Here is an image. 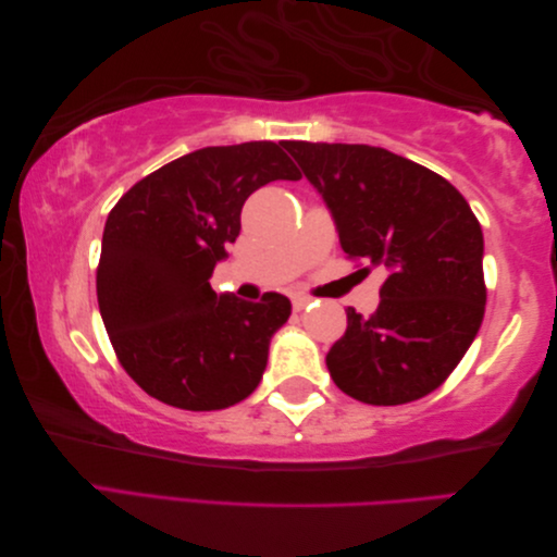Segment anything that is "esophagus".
<instances>
[{"instance_id": "1", "label": "esophagus", "mask_w": 557, "mask_h": 557, "mask_svg": "<svg viewBox=\"0 0 557 557\" xmlns=\"http://www.w3.org/2000/svg\"><path fill=\"white\" fill-rule=\"evenodd\" d=\"M309 306H311V299H309V297H294V299H292L294 313H301L304 309H309Z\"/></svg>"}]
</instances>
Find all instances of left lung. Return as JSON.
<instances>
[{
    "label": "left lung",
    "instance_id": "8db88e82",
    "mask_svg": "<svg viewBox=\"0 0 557 557\" xmlns=\"http://www.w3.org/2000/svg\"><path fill=\"white\" fill-rule=\"evenodd\" d=\"M335 220L342 251L387 270L377 311L347 309L327 351L335 385L393 407L433 393L474 342L483 311V232L441 174L385 148L287 140Z\"/></svg>",
    "mask_w": 557,
    "mask_h": 557
}]
</instances>
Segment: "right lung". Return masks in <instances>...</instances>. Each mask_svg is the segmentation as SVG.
<instances>
[{"mask_svg": "<svg viewBox=\"0 0 557 557\" xmlns=\"http://www.w3.org/2000/svg\"><path fill=\"white\" fill-rule=\"evenodd\" d=\"M285 144L188 152L134 184L102 232L98 304L126 373L164 405L227 409L258 387L292 304L215 294L212 270L242 230V208L270 182H299Z\"/></svg>", "mask_w": 557, "mask_h": 557, "instance_id": "add662e5", "label": "right lung"}]
</instances>
